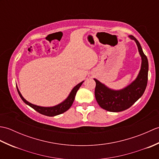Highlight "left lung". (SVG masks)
Listing matches in <instances>:
<instances>
[{"instance_id":"left-lung-1","label":"left lung","mask_w":159,"mask_h":159,"mask_svg":"<svg viewBox=\"0 0 159 159\" xmlns=\"http://www.w3.org/2000/svg\"><path fill=\"white\" fill-rule=\"evenodd\" d=\"M128 38L135 42L138 51L141 58V68L136 79L129 85L120 89H113L108 87L96 79L95 97L100 107L111 112H120L130 108L142 96L148 83V61L143 52L138 40L133 35Z\"/></svg>"}]
</instances>
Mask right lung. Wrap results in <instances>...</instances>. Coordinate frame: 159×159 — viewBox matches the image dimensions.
<instances>
[{
  "label": "right lung",
  "mask_w": 159,
  "mask_h": 159,
  "mask_svg": "<svg viewBox=\"0 0 159 159\" xmlns=\"http://www.w3.org/2000/svg\"><path fill=\"white\" fill-rule=\"evenodd\" d=\"M84 80L74 87L72 89V91L70 92L68 96H67L66 98L63 101V102L53 107H42V106H38V105H36V104H33L31 102H29V101L24 98V97L22 96L21 93H20V92L18 89V87L17 86L16 87H17V90H18L20 97L21 98V99L23 100V102L25 104H26L29 107L33 108V109H35L36 111H38V112L39 113L44 115V116H46L53 117L66 112V111H67L70 109L71 106L72 105L74 98H75L77 91L79 90L80 87L81 86Z\"/></svg>",
  "instance_id": "obj_1"
}]
</instances>
